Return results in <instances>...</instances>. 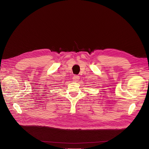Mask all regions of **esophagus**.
I'll list each match as a JSON object with an SVG mask.
<instances>
[{
    "instance_id": "obj_1",
    "label": "esophagus",
    "mask_w": 149,
    "mask_h": 149,
    "mask_svg": "<svg viewBox=\"0 0 149 149\" xmlns=\"http://www.w3.org/2000/svg\"><path fill=\"white\" fill-rule=\"evenodd\" d=\"M72 79H73V80H74V81H77L78 80H79L80 79V77H79V75H75L73 77Z\"/></svg>"
}]
</instances>
